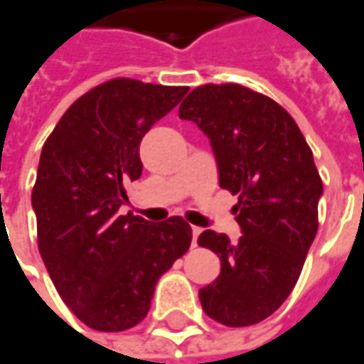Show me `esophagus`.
Here are the masks:
<instances>
[{
  "mask_svg": "<svg viewBox=\"0 0 364 364\" xmlns=\"http://www.w3.org/2000/svg\"><path fill=\"white\" fill-rule=\"evenodd\" d=\"M199 233H201V228H191V245H197V237H199Z\"/></svg>",
  "mask_w": 364,
  "mask_h": 364,
  "instance_id": "1",
  "label": "esophagus"
}]
</instances>
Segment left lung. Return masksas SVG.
I'll use <instances>...</instances> for the list:
<instances>
[{
	"label": "left lung",
	"instance_id": "8db88e82",
	"mask_svg": "<svg viewBox=\"0 0 364 364\" xmlns=\"http://www.w3.org/2000/svg\"><path fill=\"white\" fill-rule=\"evenodd\" d=\"M211 143L220 187L242 237L211 230L197 244L220 256L215 282L199 290L209 318L250 326L268 318L294 290L318 230L322 181L304 134L278 102L240 84H205L179 107Z\"/></svg>",
	"mask_w": 364,
	"mask_h": 364
}]
</instances>
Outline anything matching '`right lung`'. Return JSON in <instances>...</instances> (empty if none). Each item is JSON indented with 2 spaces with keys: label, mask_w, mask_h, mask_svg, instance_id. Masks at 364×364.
<instances>
[{
  "label": "right lung",
  "mask_w": 364,
  "mask_h": 364,
  "mask_svg": "<svg viewBox=\"0 0 364 364\" xmlns=\"http://www.w3.org/2000/svg\"><path fill=\"white\" fill-rule=\"evenodd\" d=\"M187 90L108 80L80 96L44 143L32 191L40 256L66 306L95 331L136 326L159 278L191 245L179 215L151 223L119 211L124 185L143 173V136Z\"/></svg>",
  "instance_id": "obj_1"
}]
</instances>
